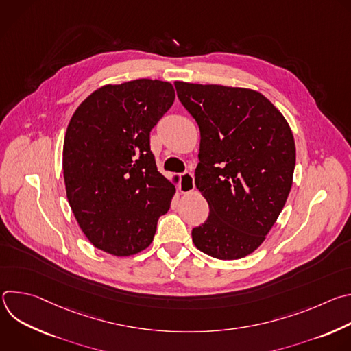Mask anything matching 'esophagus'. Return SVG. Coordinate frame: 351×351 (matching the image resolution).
I'll use <instances>...</instances> for the list:
<instances>
[{
    "label": "esophagus",
    "instance_id": "obj_1",
    "mask_svg": "<svg viewBox=\"0 0 351 351\" xmlns=\"http://www.w3.org/2000/svg\"><path fill=\"white\" fill-rule=\"evenodd\" d=\"M195 184H194V178L191 175V172H184L180 175V183H179V191L182 194H187L191 193L194 190Z\"/></svg>",
    "mask_w": 351,
    "mask_h": 351
}]
</instances>
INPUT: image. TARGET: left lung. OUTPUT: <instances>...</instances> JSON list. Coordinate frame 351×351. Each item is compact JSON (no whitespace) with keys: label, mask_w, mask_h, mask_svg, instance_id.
<instances>
[{"label":"left lung","mask_w":351,"mask_h":351,"mask_svg":"<svg viewBox=\"0 0 351 351\" xmlns=\"http://www.w3.org/2000/svg\"><path fill=\"white\" fill-rule=\"evenodd\" d=\"M199 129L194 182L207 199V221L194 245L218 260H239L267 239L293 183L295 145L280 111L261 93L175 82Z\"/></svg>","instance_id":"1"}]
</instances>
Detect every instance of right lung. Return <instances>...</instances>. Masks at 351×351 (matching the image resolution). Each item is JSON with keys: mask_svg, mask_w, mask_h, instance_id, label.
Segmentation results:
<instances>
[{"mask_svg": "<svg viewBox=\"0 0 351 351\" xmlns=\"http://www.w3.org/2000/svg\"><path fill=\"white\" fill-rule=\"evenodd\" d=\"M173 101L171 83L137 79L97 88L72 115L62 152L66 197L98 250L140 253L168 213L176 182L157 171L149 132Z\"/></svg>", "mask_w": 351, "mask_h": 351, "instance_id": "right-lung-1", "label": "right lung"}]
</instances>
